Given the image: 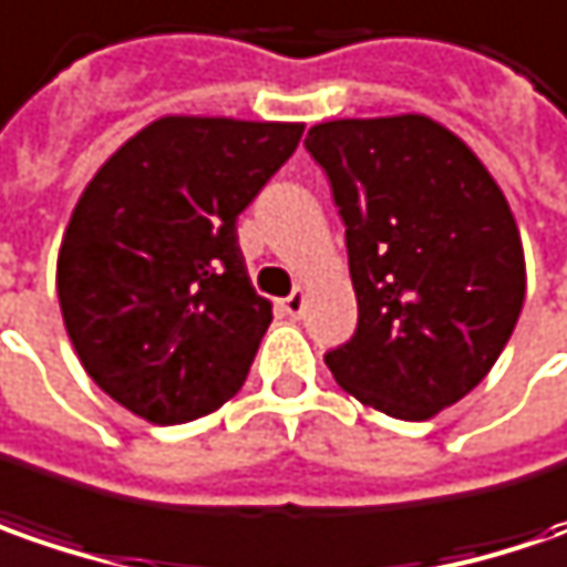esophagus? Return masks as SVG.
<instances>
[{"label":"esophagus","instance_id":"34e87169","mask_svg":"<svg viewBox=\"0 0 567 567\" xmlns=\"http://www.w3.org/2000/svg\"><path fill=\"white\" fill-rule=\"evenodd\" d=\"M282 310H285V317H291V320H301V313H303V291L301 288H295L288 298L282 301Z\"/></svg>","mask_w":567,"mask_h":567}]
</instances>
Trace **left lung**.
<instances>
[{
  "label": "left lung",
  "mask_w": 567,
  "mask_h": 567,
  "mask_svg": "<svg viewBox=\"0 0 567 567\" xmlns=\"http://www.w3.org/2000/svg\"><path fill=\"white\" fill-rule=\"evenodd\" d=\"M348 245L358 329L326 351L354 399L399 420L455 404L498 361L524 303V250L493 175L426 115L307 131Z\"/></svg>",
  "instance_id": "1"
}]
</instances>
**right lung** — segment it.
Returning a JSON list of instances; mask_svg holds the SVG:
<instances>
[{"mask_svg":"<svg viewBox=\"0 0 567 567\" xmlns=\"http://www.w3.org/2000/svg\"><path fill=\"white\" fill-rule=\"evenodd\" d=\"M303 125L168 115L81 194L59 250V303L109 399L150 423L223 408L247 380L272 307L247 279L238 216Z\"/></svg>","mask_w":567,"mask_h":567,"instance_id":"add662e5","label":"right lung"}]
</instances>
